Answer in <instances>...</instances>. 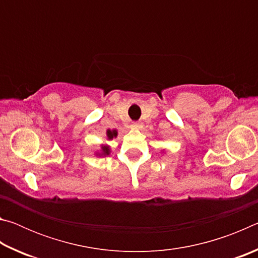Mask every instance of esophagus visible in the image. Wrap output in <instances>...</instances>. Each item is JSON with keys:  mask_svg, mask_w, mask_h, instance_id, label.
I'll return each instance as SVG.
<instances>
[{"mask_svg": "<svg viewBox=\"0 0 258 258\" xmlns=\"http://www.w3.org/2000/svg\"><path fill=\"white\" fill-rule=\"evenodd\" d=\"M132 127L133 128H141L142 127V123H141V121H133Z\"/></svg>", "mask_w": 258, "mask_h": 258, "instance_id": "esophagus-1", "label": "esophagus"}]
</instances>
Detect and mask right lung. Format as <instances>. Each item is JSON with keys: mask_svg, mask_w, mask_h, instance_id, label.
<instances>
[{"mask_svg": "<svg viewBox=\"0 0 258 258\" xmlns=\"http://www.w3.org/2000/svg\"><path fill=\"white\" fill-rule=\"evenodd\" d=\"M107 137L109 140H111L113 138L117 137V131L116 130H108L107 131ZM109 152H110V150H109V147L108 146H102V152L101 154H99V156H107L109 155Z\"/></svg>", "mask_w": 258, "mask_h": 258, "instance_id": "obj_1", "label": "right lung"}]
</instances>
